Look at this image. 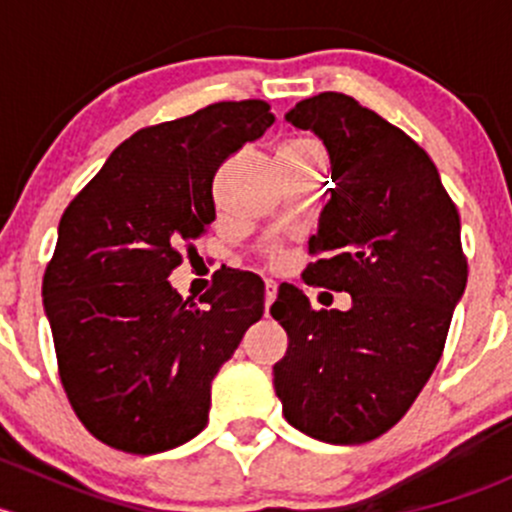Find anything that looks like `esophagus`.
I'll list each match as a JSON object with an SVG mask.
<instances>
[{"label": "esophagus", "mask_w": 512, "mask_h": 512, "mask_svg": "<svg viewBox=\"0 0 512 512\" xmlns=\"http://www.w3.org/2000/svg\"><path fill=\"white\" fill-rule=\"evenodd\" d=\"M277 297V282L275 280H265V314L270 309V304L275 302Z\"/></svg>", "instance_id": "esophagus-1"}]
</instances>
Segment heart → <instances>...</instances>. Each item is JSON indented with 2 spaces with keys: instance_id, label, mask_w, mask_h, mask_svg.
<instances>
[{
  "instance_id": "1",
  "label": "heart",
  "mask_w": 512,
  "mask_h": 512,
  "mask_svg": "<svg viewBox=\"0 0 512 512\" xmlns=\"http://www.w3.org/2000/svg\"><path fill=\"white\" fill-rule=\"evenodd\" d=\"M282 151H289V153H317V151H322V148H319V143H314L312 138H292V141H287L285 146H282Z\"/></svg>"
}]
</instances>
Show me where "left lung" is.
Instances as JSON below:
<instances>
[{"instance_id": "obj_1", "label": "left lung", "mask_w": 512, "mask_h": 512, "mask_svg": "<svg viewBox=\"0 0 512 512\" xmlns=\"http://www.w3.org/2000/svg\"><path fill=\"white\" fill-rule=\"evenodd\" d=\"M292 126L332 158L304 282L352 294V309H312L280 287L270 314L289 347L275 364L282 414L339 446L379 438L404 418L446 347L468 280L461 218L428 153L401 128L337 91L299 101Z\"/></svg>"}]
</instances>
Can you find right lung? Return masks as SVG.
Wrapping results in <instances>:
<instances>
[{"label":"right lung","mask_w":512,"mask_h":512,"mask_svg":"<svg viewBox=\"0 0 512 512\" xmlns=\"http://www.w3.org/2000/svg\"><path fill=\"white\" fill-rule=\"evenodd\" d=\"M272 123L247 98L141 128L61 215L41 294L71 409L106 446L148 456L208 423L210 381L265 312V285L232 272L195 304L168 277L215 220L220 165Z\"/></svg>","instance_id":"1"}]
</instances>
